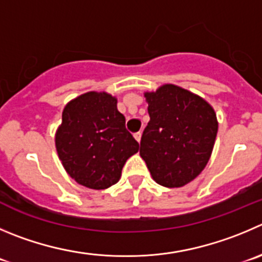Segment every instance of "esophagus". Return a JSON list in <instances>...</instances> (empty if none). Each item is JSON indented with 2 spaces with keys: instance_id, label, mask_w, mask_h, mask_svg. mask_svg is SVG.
<instances>
[{
  "instance_id": "1",
  "label": "esophagus",
  "mask_w": 262,
  "mask_h": 262,
  "mask_svg": "<svg viewBox=\"0 0 262 262\" xmlns=\"http://www.w3.org/2000/svg\"><path fill=\"white\" fill-rule=\"evenodd\" d=\"M134 138H135L138 141H140L141 140V133H136L135 135H134Z\"/></svg>"
}]
</instances>
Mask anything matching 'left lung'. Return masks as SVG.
Here are the masks:
<instances>
[{
    "mask_svg": "<svg viewBox=\"0 0 262 262\" xmlns=\"http://www.w3.org/2000/svg\"><path fill=\"white\" fill-rule=\"evenodd\" d=\"M144 96L150 121L141 136V158L156 183L181 188L210 161L219 128L215 111L201 96L175 84H163Z\"/></svg>",
    "mask_w": 262,
    "mask_h": 262,
    "instance_id": "left-lung-1",
    "label": "left lung"
}]
</instances>
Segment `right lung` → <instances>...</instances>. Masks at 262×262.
Wrapping results in <instances>:
<instances>
[{
    "label": "right lung",
    "mask_w": 262,
    "mask_h": 262,
    "mask_svg": "<svg viewBox=\"0 0 262 262\" xmlns=\"http://www.w3.org/2000/svg\"><path fill=\"white\" fill-rule=\"evenodd\" d=\"M55 145L68 175L96 190L118 183L126 161L139 151V143L117 109V99L96 91L67 104Z\"/></svg>",
    "instance_id": "right-lung-1"
}]
</instances>
